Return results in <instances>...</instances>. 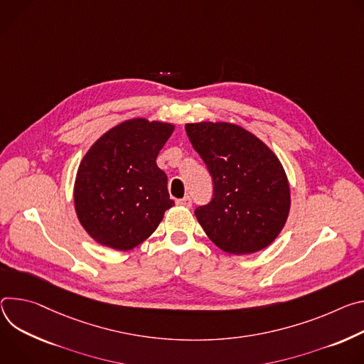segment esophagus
<instances>
[{
    "mask_svg": "<svg viewBox=\"0 0 364 364\" xmlns=\"http://www.w3.org/2000/svg\"><path fill=\"white\" fill-rule=\"evenodd\" d=\"M176 205L179 207H185V208H191L192 207V198L189 195H186L182 199H176Z\"/></svg>",
    "mask_w": 364,
    "mask_h": 364,
    "instance_id": "esophagus-1",
    "label": "esophagus"
}]
</instances>
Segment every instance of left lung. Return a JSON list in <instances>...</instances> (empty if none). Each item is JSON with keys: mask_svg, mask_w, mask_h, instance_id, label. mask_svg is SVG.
Listing matches in <instances>:
<instances>
[{"mask_svg": "<svg viewBox=\"0 0 364 364\" xmlns=\"http://www.w3.org/2000/svg\"><path fill=\"white\" fill-rule=\"evenodd\" d=\"M185 130L214 183L211 203L195 210L200 227L225 253L266 249L291 210V188L277 156L237 124L200 121Z\"/></svg>", "mask_w": 364, "mask_h": 364, "instance_id": "8db88e82", "label": "left lung"}]
</instances>
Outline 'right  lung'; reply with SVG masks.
Segmentation results:
<instances>
[{
    "mask_svg": "<svg viewBox=\"0 0 364 364\" xmlns=\"http://www.w3.org/2000/svg\"><path fill=\"white\" fill-rule=\"evenodd\" d=\"M173 124L132 118L104 133L80 160L73 203L98 245L127 252L149 238L175 205L156 157Z\"/></svg>",
    "mask_w": 364,
    "mask_h": 364,
    "instance_id": "obj_1",
    "label": "right lung"
}]
</instances>
